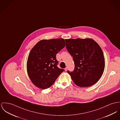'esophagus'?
I'll use <instances>...</instances> for the list:
<instances>
[{
  "mask_svg": "<svg viewBox=\"0 0 120 120\" xmlns=\"http://www.w3.org/2000/svg\"><path fill=\"white\" fill-rule=\"evenodd\" d=\"M68 67H66V68H65V71H67L68 70Z\"/></svg>",
  "mask_w": 120,
  "mask_h": 120,
  "instance_id": "esophagus-1",
  "label": "esophagus"
}]
</instances>
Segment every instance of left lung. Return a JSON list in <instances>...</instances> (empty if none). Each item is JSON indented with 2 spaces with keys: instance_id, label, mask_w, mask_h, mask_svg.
<instances>
[{
  "instance_id": "obj_1",
  "label": "left lung",
  "mask_w": 120,
  "mask_h": 120,
  "mask_svg": "<svg viewBox=\"0 0 120 120\" xmlns=\"http://www.w3.org/2000/svg\"><path fill=\"white\" fill-rule=\"evenodd\" d=\"M66 48L72 56L74 69L68 73L75 83L81 87L96 83L103 73L105 62L101 48L92 39H66Z\"/></svg>"
}]
</instances>
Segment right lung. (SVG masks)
Masks as SVG:
<instances>
[{
    "label": "right lung",
    "mask_w": 120,
    "mask_h": 120,
    "mask_svg": "<svg viewBox=\"0 0 120 120\" xmlns=\"http://www.w3.org/2000/svg\"><path fill=\"white\" fill-rule=\"evenodd\" d=\"M65 46L63 38L42 40L30 51L28 58V75L37 87L46 89L55 82L64 71L57 67L56 55Z\"/></svg>",
    "instance_id": "add662e5"
}]
</instances>
